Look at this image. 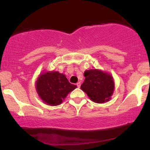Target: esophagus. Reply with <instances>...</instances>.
I'll return each mask as SVG.
<instances>
[{
  "label": "esophagus",
  "instance_id": "esophagus-1",
  "mask_svg": "<svg viewBox=\"0 0 150 150\" xmlns=\"http://www.w3.org/2000/svg\"><path fill=\"white\" fill-rule=\"evenodd\" d=\"M76 85H77V87H78V88H79V87H80L81 83H80V82H77V84H76Z\"/></svg>",
  "mask_w": 150,
  "mask_h": 150
}]
</instances>
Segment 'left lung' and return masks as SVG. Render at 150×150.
I'll return each mask as SVG.
<instances>
[{
    "label": "left lung",
    "mask_w": 150,
    "mask_h": 150,
    "mask_svg": "<svg viewBox=\"0 0 150 150\" xmlns=\"http://www.w3.org/2000/svg\"><path fill=\"white\" fill-rule=\"evenodd\" d=\"M83 75L85 80L80 88L92 101L102 103L110 99L115 89L112 76L98 69L88 70Z\"/></svg>",
    "instance_id": "obj_1"
}]
</instances>
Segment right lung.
<instances>
[{
    "label": "right lung",
    "mask_w": 150,
    "mask_h": 150,
    "mask_svg": "<svg viewBox=\"0 0 150 150\" xmlns=\"http://www.w3.org/2000/svg\"><path fill=\"white\" fill-rule=\"evenodd\" d=\"M77 88L72 84L62 73L47 71L40 75L35 83L39 97L45 103L57 105L62 103L68 94Z\"/></svg>",
    "instance_id": "1"
}]
</instances>
